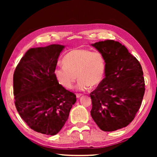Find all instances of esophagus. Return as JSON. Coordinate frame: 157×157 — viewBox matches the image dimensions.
<instances>
[{
  "label": "esophagus",
  "instance_id": "esophagus-1",
  "mask_svg": "<svg viewBox=\"0 0 157 157\" xmlns=\"http://www.w3.org/2000/svg\"><path fill=\"white\" fill-rule=\"evenodd\" d=\"M76 96H77V98H80V96H82V94H76Z\"/></svg>",
  "mask_w": 157,
  "mask_h": 157
}]
</instances>
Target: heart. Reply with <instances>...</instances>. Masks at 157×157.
I'll use <instances>...</instances> for the list:
<instances>
[{"label": "heart", "mask_w": 157, "mask_h": 157, "mask_svg": "<svg viewBox=\"0 0 157 157\" xmlns=\"http://www.w3.org/2000/svg\"><path fill=\"white\" fill-rule=\"evenodd\" d=\"M62 63V67L54 69V75L58 83L66 89L73 88L77 75L79 78L77 88L79 90L98 86L103 80L105 61L98 52L75 49L64 56Z\"/></svg>", "instance_id": "b5f03b06"}]
</instances>
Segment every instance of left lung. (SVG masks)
Here are the masks:
<instances>
[{"instance_id": "8db88e82", "label": "left lung", "mask_w": 157, "mask_h": 157, "mask_svg": "<svg viewBox=\"0 0 157 157\" xmlns=\"http://www.w3.org/2000/svg\"><path fill=\"white\" fill-rule=\"evenodd\" d=\"M105 60V76L90 93L91 116L103 131L127 126L134 120L145 94L142 67L124 45L113 40L92 44Z\"/></svg>"}]
</instances>
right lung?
<instances>
[{"mask_svg": "<svg viewBox=\"0 0 157 157\" xmlns=\"http://www.w3.org/2000/svg\"><path fill=\"white\" fill-rule=\"evenodd\" d=\"M65 46L31 48L22 57L13 77L15 105L32 130L54 136L67 121L76 95L57 81L54 71Z\"/></svg>", "mask_w": 157, "mask_h": 157, "instance_id": "1", "label": "right lung"}]
</instances>
